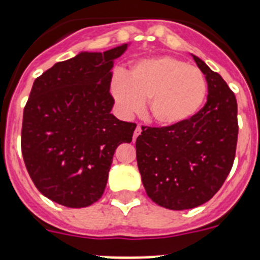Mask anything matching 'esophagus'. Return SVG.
I'll use <instances>...</instances> for the list:
<instances>
[{"instance_id":"1","label":"esophagus","mask_w":260,"mask_h":260,"mask_svg":"<svg viewBox=\"0 0 260 260\" xmlns=\"http://www.w3.org/2000/svg\"><path fill=\"white\" fill-rule=\"evenodd\" d=\"M141 133H142V127L139 125L137 126V128H135V132H134V137H133V139H134V141H137V138L139 137V135H141Z\"/></svg>"}]
</instances>
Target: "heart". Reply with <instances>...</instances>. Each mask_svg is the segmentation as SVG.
I'll use <instances>...</instances> for the list:
<instances>
[{"mask_svg": "<svg viewBox=\"0 0 260 260\" xmlns=\"http://www.w3.org/2000/svg\"><path fill=\"white\" fill-rule=\"evenodd\" d=\"M110 93L123 114L141 112L148 100V112L157 125H181L197 114L207 95V82L195 66L172 56L135 62L126 77L117 74Z\"/></svg>", "mask_w": 260, "mask_h": 260, "instance_id": "obj_1", "label": "heart"}]
</instances>
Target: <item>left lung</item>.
Wrapping results in <instances>:
<instances>
[{
    "mask_svg": "<svg viewBox=\"0 0 260 260\" xmlns=\"http://www.w3.org/2000/svg\"><path fill=\"white\" fill-rule=\"evenodd\" d=\"M208 84L207 103L172 127H142L137 161L147 195L168 210H190L219 191L233 167L237 100L221 75L191 54Z\"/></svg>",
    "mask_w": 260,
    "mask_h": 260,
    "instance_id": "1",
    "label": "left lung"
}]
</instances>
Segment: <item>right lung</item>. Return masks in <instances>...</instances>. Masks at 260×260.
I'll return each mask as SVG.
<instances>
[{
  "mask_svg": "<svg viewBox=\"0 0 260 260\" xmlns=\"http://www.w3.org/2000/svg\"><path fill=\"white\" fill-rule=\"evenodd\" d=\"M127 47L80 52L34 82L23 112V160L39 191L65 207L102 198L114 151L133 139L137 125L110 113L112 68Z\"/></svg>",
  "mask_w": 260,
  "mask_h": 260,
  "instance_id": "right-lung-1",
  "label": "right lung"
}]
</instances>
